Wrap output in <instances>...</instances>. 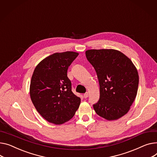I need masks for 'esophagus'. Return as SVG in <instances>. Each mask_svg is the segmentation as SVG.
<instances>
[{
  "label": "esophagus",
  "mask_w": 157,
  "mask_h": 157,
  "mask_svg": "<svg viewBox=\"0 0 157 157\" xmlns=\"http://www.w3.org/2000/svg\"><path fill=\"white\" fill-rule=\"evenodd\" d=\"M84 97H85V98H86L88 97V93H86L84 94Z\"/></svg>",
  "instance_id": "obj_1"
}]
</instances>
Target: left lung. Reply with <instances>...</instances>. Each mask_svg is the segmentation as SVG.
<instances>
[{"label":"left lung","mask_w":157,"mask_h":157,"mask_svg":"<svg viewBox=\"0 0 157 157\" xmlns=\"http://www.w3.org/2000/svg\"><path fill=\"white\" fill-rule=\"evenodd\" d=\"M86 57L95 68L100 85V99L93 109L108 121L126 114L136 97L139 75L129 58L114 49L86 50Z\"/></svg>","instance_id":"left-lung-1"}]
</instances>
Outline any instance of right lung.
<instances>
[{
  "instance_id": "right-lung-1",
  "label": "right lung",
  "mask_w": 157,
  "mask_h": 157,
  "mask_svg": "<svg viewBox=\"0 0 157 157\" xmlns=\"http://www.w3.org/2000/svg\"><path fill=\"white\" fill-rule=\"evenodd\" d=\"M79 55L75 52L52 54L41 60L31 77L29 94L38 113L56 125L70 120L79 107L81 98L71 91L69 66Z\"/></svg>"
}]
</instances>
